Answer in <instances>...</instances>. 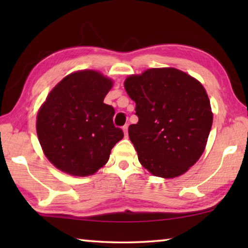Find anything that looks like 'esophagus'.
<instances>
[{"label":"esophagus","mask_w":248,"mask_h":248,"mask_svg":"<svg viewBox=\"0 0 248 248\" xmlns=\"http://www.w3.org/2000/svg\"><path fill=\"white\" fill-rule=\"evenodd\" d=\"M123 130H124V138H128V125L125 124L123 127Z\"/></svg>","instance_id":"1"}]
</instances>
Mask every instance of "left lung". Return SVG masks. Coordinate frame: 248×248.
<instances>
[{
	"instance_id": "obj_1",
	"label": "left lung",
	"mask_w": 248,
	"mask_h": 248,
	"mask_svg": "<svg viewBox=\"0 0 248 248\" xmlns=\"http://www.w3.org/2000/svg\"><path fill=\"white\" fill-rule=\"evenodd\" d=\"M124 89L136 102L139 121L129 138L142 166L157 177L174 178L202 155L213 115L204 87L174 68H155L130 75Z\"/></svg>"
}]
</instances>
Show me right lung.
Listing matches in <instances>:
<instances>
[{"label": "right lung", "mask_w": 248, "mask_h": 248, "mask_svg": "<svg viewBox=\"0 0 248 248\" xmlns=\"http://www.w3.org/2000/svg\"><path fill=\"white\" fill-rule=\"evenodd\" d=\"M112 84L97 71H78L59 82L41 105L37 136L58 170L82 177L93 175L124 138L112 123L114 107L104 103Z\"/></svg>", "instance_id": "right-lung-1"}]
</instances>
